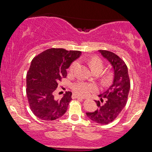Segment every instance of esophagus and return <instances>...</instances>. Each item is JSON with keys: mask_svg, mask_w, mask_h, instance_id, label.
Wrapping results in <instances>:
<instances>
[{"mask_svg": "<svg viewBox=\"0 0 152 152\" xmlns=\"http://www.w3.org/2000/svg\"><path fill=\"white\" fill-rule=\"evenodd\" d=\"M72 98L73 99H84L83 97H80L78 96V95L76 94H72Z\"/></svg>", "mask_w": 152, "mask_h": 152, "instance_id": "34e87169", "label": "esophagus"}]
</instances>
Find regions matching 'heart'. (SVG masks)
I'll use <instances>...</instances> for the list:
<instances>
[{
    "label": "heart",
    "mask_w": 152,
    "mask_h": 152,
    "mask_svg": "<svg viewBox=\"0 0 152 152\" xmlns=\"http://www.w3.org/2000/svg\"><path fill=\"white\" fill-rule=\"evenodd\" d=\"M89 65L91 70L93 72L98 70L102 71L104 67L102 61L101 59L98 58H92L89 62ZM77 66H78V62L77 61H74V62L71 64L70 67V72H73ZM72 89L76 94L79 95V96H88V94L92 93V92L98 91L99 88H98L97 85H96L95 84L88 83L86 82L80 80L74 82V83L72 84Z\"/></svg>",
    "instance_id": "heart-1"
}]
</instances>
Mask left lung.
Wrapping results in <instances>:
<instances>
[{"instance_id": "left-lung-1", "label": "left lung", "mask_w": 152, "mask_h": 152, "mask_svg": "<svg viewBox=\"0 0 152 152\" xmlns=\"http://www.w3.org/2000/svg\"><path fill=\"white\" fill-rule=\"evenodd\" d=\"M99 51L111 64L114 78L109 89L99 95L101 101H95L98 109L94 112L86 113V115L95 123L108 124L119 116L127 104L131 82L127 65L121 58L111 51Z\"/></svg>"}]
</instances>
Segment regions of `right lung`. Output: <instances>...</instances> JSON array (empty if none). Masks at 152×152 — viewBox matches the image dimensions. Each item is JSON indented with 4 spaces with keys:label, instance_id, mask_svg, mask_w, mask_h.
I'll list each match as a JSON object with an SVG mask.
<instances>
[{
    "label": "right lung",
    "instance_id": "add662e5",
    "mask_svg": "<svg viewBox=\"0 0 152 152\" xmlns=\"http://www.w3.org/2000/svg\"><path fill=\"white\" fill-rule=\"evenodd\" d=\"M80 51L50 48L34 57L27 74L26 93L29 107L36 117L53 121L63 116L72 100L68 91L61 99L53 96L61 78H66V69L81 56Z\"/></svg>",
    "mask_w": 152,
    "mask_h": 152
}]
</instances>
